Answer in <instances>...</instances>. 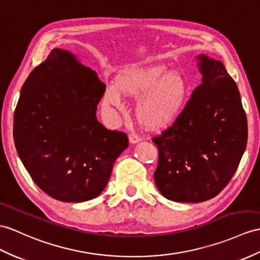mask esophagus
I'll return each instance as SVG.
<instances>
[{"instance_id": "obj_1", "label": "esophagus", "mask_w": 260, "mask_h": 260, "mask_svg": "<svg viewBox=\"0 0 260 260\" xmlns=\"http://www.w3.org/2000/svg\"><path fill=\"white\" fill-rule=\"evenodd\" d=\"M140 141H141V138L139 137V136H137L136 134L129 135V142H130L131 144H136V143L140 142Z\"/></svg>"}]
</instances>
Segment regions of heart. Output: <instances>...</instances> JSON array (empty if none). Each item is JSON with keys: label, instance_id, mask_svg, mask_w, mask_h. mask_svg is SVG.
<instances>
[{"label": "heart", "instance_id": "obj_1", "mask_svg": "<svg viewBox=\"0 0 260 260\" xmlns=\"http://www.w3.org/2000/svg\"><path fill=\"white\" fill-rule=\"evenodd\" d=\"M123 94L138 98L145 96L139 107V118L149 129L160 130L168 128L179 117L185 105L187 89L180 77H169L168 74L152 69L108 82L104 103L123 111Z\"/></svg>", "mask_w": 260, "mask_h": 260}]
</instances>
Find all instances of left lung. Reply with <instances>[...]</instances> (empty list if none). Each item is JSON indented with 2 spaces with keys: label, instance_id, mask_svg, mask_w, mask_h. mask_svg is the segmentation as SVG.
I'll list each match as a JSON object with an SVG mask.
<instances>
[{
  "label": "left lung",
  "instance_id": "obj_1",
  "mask_svg": "<svg viewBox=\"0 0 260 260\" xmlns=\"http://www.w3.org/2000/svg\"><path fill=\"white\" fill-rule=\"evenodd\" d=\"M202 84L174 123L152 139L159 149L154 172L164 198L200 203L229 184L247 144V118L236 82L223 62L199 56Z\"/></svg>",
  "mask_w": 260,
  "mask_h": 260
}]
</instances>
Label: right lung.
Segmentation results:
<instances>
[{
    "label": "right lung",
    "mask_w": 260,
    "mask_h": 260,
    "mask_svg": "<svg viewBox=\"0 0 260 260\" xmlns=\"http://www.w3.org/2000/svg\"><path fill=\"white\" fill-rule=\"evenodd\" d=\"M106 85L90 68L55 48L30 72L14 113L18 156L50 198L79 203L104 191L128 137L96 117Z\"/></svg>",
    "instance_id": "obj_1"
}]
</instances>
